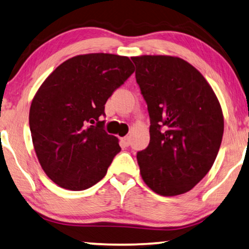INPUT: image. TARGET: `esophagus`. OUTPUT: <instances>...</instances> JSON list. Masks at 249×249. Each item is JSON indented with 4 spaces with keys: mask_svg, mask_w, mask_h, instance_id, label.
<instances>
[{
    "mask_svg": "<svg viewBox=\"0 0 249 249\" xmlns=\"http://www.w3.org/2000/svg\"><path fill=\"white\" fill-rule=\"evenodd\" d=\"M120 144L122 147H128L129 145H130V139H129L128 136H125V137H122L120 139Z\"/></svg>",
    "mask_w": 249,
    "mask_h": 249,
    "instance_id": "1",
    "label": "esophagus"
}]
</instances>
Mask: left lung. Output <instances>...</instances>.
Segmentation results:
<instances>
[{
	"instance_id": "obj_1",
	"label": "left lung",
	"mask_w": 249,
	"mask_h": 249,
	"mask_svg": "<svg viewBox=\"0 0 249 249\" xmlns=\"http://www.w3.org/2000/svg\"><path fill=\"white\" fill-rule=\"evenodd\" d=\"M147 104L149 144L137 153L142 179L162 196L194 188L212 168L223 136L220 103L205 78L179 57H131Z\"/></svg>"
}]
</instances>
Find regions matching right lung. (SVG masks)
Returning a JSON list of instances; mask_svg holds the SVG:
<instances>
[{
    "label": "right lung",
    "instance_id": "add662e5",
    "mask_svg": "<svg viewBox=\"0 0 249 249\" xmlns=\"http://www.w3.org/2000/svg\"><path fill=\"white\" fill-rule=\"evenodd\" d=\"M127 56L93 53L60 64L32 102L29 127L47 177L70 190H84L107 175L121 151L104 129L105 103L134 73Z\"/></svg>",
    "mask_w": 249,
    "mask_h": 249
}]
</instances>
